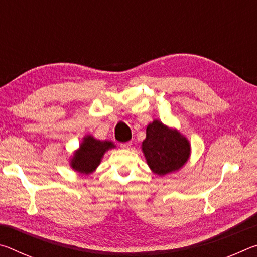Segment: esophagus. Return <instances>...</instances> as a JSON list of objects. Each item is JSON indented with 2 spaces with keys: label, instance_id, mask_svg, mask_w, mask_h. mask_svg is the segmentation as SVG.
Returning <instances> with one entry per match:
<instances>
[{
  "label": "esophagus",
  "instance_id": "34e87169",
  "mask_svg": "<svg viewBox=\"0 0 257 257\" xmlns=\"http://www.w3.org/2000/svg\"><path fill=\"white\" fill-rule=\"evenodd\" d=\"M130 145H132V142L121 143V144H120V147H121V149H123V150H128L129 147H130Z\"/></svg>",
  "mask_w": 257,
  "mask_h": 257
}]
</instances>
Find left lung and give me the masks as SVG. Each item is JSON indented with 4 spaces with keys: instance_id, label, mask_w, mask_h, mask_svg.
<instances>
[{
    "instance_id": "obj_1",
    "label": "left lung",
    "mask_w": 257,
    "mask_h": 257,
    "mask_svg": "<svg viewBox=\"0 0 257 257\" xmlns=\"http://www.w3.org/2000/svg\"><path fill=\"white\" fill-rule=\"evenodd\" d=\"M142 150L151 170L159 176L178 171L190 155V144L177 129L154 120L146 128V138Z\"/></svg>"
}]
</instances>
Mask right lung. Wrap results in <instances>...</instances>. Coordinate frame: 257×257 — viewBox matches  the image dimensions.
Wrapping results in <instances>:
<instances>
[{
	"mask_svg": "<svg viewBox=\"0 0 257 257\" xmlns=\"http://www.w3.org/2000/svg\"><path fill=\"white\" fill-rule=\"evenodd\" d=\"M113 147L115 146L112 142L98 141L90 135H87L82 139L79 150L75 152L70 160L71 168L82 175H89L101 163L104 153Z\"/></svg>",
	"mask_w": 257,
	"mask_h": 257,
	"instance_id": "1",
	"label": "right lung"
}]
</instances>
